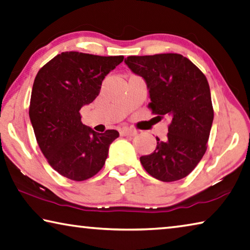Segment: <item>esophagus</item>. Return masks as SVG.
<instances>
[{
	"label": "esophagus",
	"instance_id": "esophagus-1",
	"mask_svg": "<svg viewBox=\"0 0 250 250\" xmlns=\"http://www.w3.org/2000/svg\"><path fill=\"white\" fill-rule=\"evenodd\" d=\"M138 133L137 130H132V129H122L120 131V134L121 136H136V134Z\"/></svg>",
	"mask_w": 250,
	"mask_h": 250
}]
</instances>
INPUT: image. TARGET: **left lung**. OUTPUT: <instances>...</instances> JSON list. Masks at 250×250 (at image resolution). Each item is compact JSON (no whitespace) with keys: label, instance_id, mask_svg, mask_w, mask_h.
<instances>
[{"label":"left lung","instance_id":"left-lung-1","mask_svg":"<svg viewBox=\"0 0 250 250\" xmlns=\"http://www.w3.org/2000/svg\"><path fill=\"white\" fill-rule=\"evenodd\" d=\"M125 62L145 79L151 100L148 108L171 120L167 139L157 137L156 150L140 157L141 165L150 176L165 182L187 177L207 150L213 120L207 78L189 59L177 53L131 55Z\"/></svg>","mask_w":250,"mask_h":250}]
</instances>
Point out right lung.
I'll list each match as a JSON object with an SVG mask.
<instances>
[{
  "instance_id": "obj_1",
  "label": "right lung",
  "mask_w": 250,
  "mask_h": 250,
  "mask_svg": "<svg viewBox=\"0 0 250 250\" xmlns=\"http://www.w3.org/2000/svg\"><path fill=\"white\" fill-rule=\"evenodd\" d=\"M122 61V55L62 52L34 79L29 116L35 138L49 165L68 179L97 175L119 137L117 130L98 133L83 125L80 110L99 96L105 75Z\"/></svg>"
}]
</instances>
